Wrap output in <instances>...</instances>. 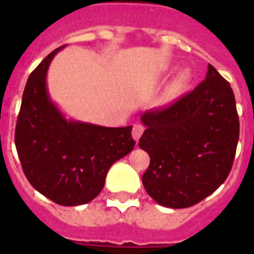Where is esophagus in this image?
Segmentation results:
<instances>
[{"instance_id":"obj_1","label":"esophagus","mask_w":254,"mask_h":254,"mask_svg":"<svg viewBox=\"0 0 254 254\" xmlns=\"http://www.w3.org/2000/svg\"><path fill=\"white\" fill-rule=\"evenodd\" d=\"M143 126L142 125H134L133 128H132V137L134 138V141H138L140 137L143 133Z\"/></svg>"}]
</instances>
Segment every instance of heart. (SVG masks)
Listing matches in <instances>:
<instances>
[{
	"instance_id": "heart-1",
	"label": "heart",
	"mask_w": 254,
	"mask_h": 254,
	"mask_svg": "<svg viewBox=\"0 0 254 254\" xmlns=\"http://www.w3.org/2000/svg\"><path fill=\"white\" fill-rule=\"evenodd\" d=\"M190 82V72L188 69H182L176 75V77L173 78L170 81L169 86H168L167 95L169 99H174L177 96H179L181 94H183V91L188 87Z\"/></svg>"
}]
</instances>
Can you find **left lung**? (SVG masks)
<instances>
[{"label": "left lung", "instance_id": "obj_1", "mask_svg": "<svg viewBox=\"0 0 254 254\" xmlns=\"http://www.w3.org/2000/svg\"><path fill=\"white\" fill-rule=\"evenodd\" d=\"M138 146L149 154L142 185L159 205L186 208L223 185L239 140L230 84L208 64L206 78L170 107L145 112Z\"/></svg>", "mask_w": 254, "mask_h": 254}]
</instances>
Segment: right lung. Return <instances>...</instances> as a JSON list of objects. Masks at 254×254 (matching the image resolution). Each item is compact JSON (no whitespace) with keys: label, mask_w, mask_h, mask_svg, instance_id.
Segmentation results:
<instances>
[{"label":"right lung","mask_w":254,"mask_h":254,"mask_svg":"<svg viewBox=\"0 0 254 254\" xmlns=\"http://www.w3.org/2000/svg\"><path fill=\"white\" fill-rule=\"evenodd\" d=\"M66 46L49 53L30 73L22 94L15 145L30 185L53 202L78 206L100 193L109 168L132 151V126L103 127L67 120L52 102L47 72Z\"/></svg>","instance_id":"1"}]
</instances>
